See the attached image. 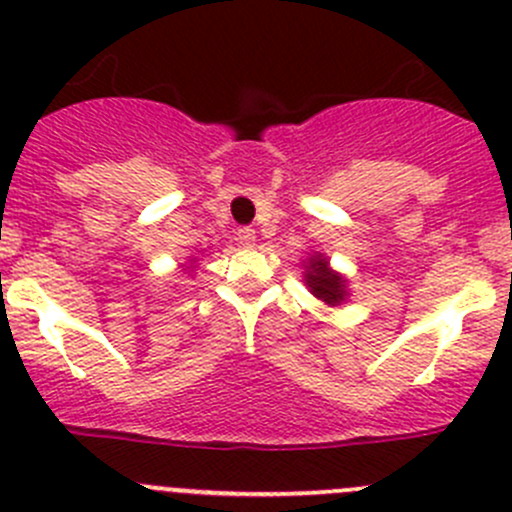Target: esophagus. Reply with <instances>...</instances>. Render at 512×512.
<instances>
[{
	"instance_id": "obj_1",
	"label": "esophagus",
	"mask_w": 512,
	"mask_h": 512,
	"mask_svg": "<svg viewBox=\"0 0 512 512\" xmlns=\"http://www.w3.org/2000/svg\"><path fill=\"white\" fill-rule=\"evenodd\" d=\"M237 242L245 247H255L257 232L252 230V227H240V230H237Z\"/></svg>"
}]
</instances>
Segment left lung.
I'll return each instance as SVG.
<instances>
[{"label":"left lung","instance_id":"8db88e82","mask_svg":"<svg viewBox=\"0 0 512 512\" xmlns=\"http://www.w3.org/2000/svg\"><path fill=\"white\" fill-rule=\"evenodd\" d=\"M304 285L317 299H322L327 307H342L349 299V280L342 272L329 265V257L324 252H309L307 260H302Z\"/></svg>","mask_w":512,"mask_h":512}]
</instances>
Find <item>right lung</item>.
<instances>
[{"instance_id": "add662e5", "label": "right lung", "mask_w": 512, "mask_h": 512, "mask_svg": "<svg viewBox=\"0 0 512 512\" xmlns=\"http://www.w3.org/2000/svg\"><path fill=\"white\" fill-rule=\"evenodd\" d=\"M195 262H198V260H195V257H190V265H185V267H183V270H188V272H193V267H195Z\"/></svg>"}]
</instances>
